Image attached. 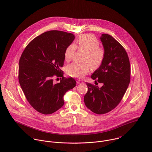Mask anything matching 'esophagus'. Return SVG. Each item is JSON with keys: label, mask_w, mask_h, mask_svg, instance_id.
I'll return each mask as SVG.
<instances>
[{"label": "esophagus", "mask_w": 152, "mask_h": 152, "mask_svg": "<svg viewBox=\"0 0 152 152\" xmlns=\"http://www.w3.org/2000/svg\"><path fill=\"white\" fill-rule=\"evenodd\" d=\"M83 83V82L82 81V80H79L77 81V84H82V83Z\"/></svg>", "instance_id": "34e87169"}]
</instances>
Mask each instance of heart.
I'll return each mask as SVG.
<instances>
[{
  "instance_id": "heart-1",
  "label": "heart",
  "mask_w": 152,
  "mask_h": 152,
  "mask_svg": "<svg viewBox=\"0 0 152 152\" xmlns=\"http://www.w3.org/2000/svg\"><path fill=\"white\" fill-rule=\"evenodd\" d=\"M99 46V41L91 34H82L79 36L75 45L71 44L67 46L64 52L65 59L67 62L72 60L76 48L86 51L84 63L74 62L69 65L66 68L68 75L82 78L90 72L91 67L94 69L99 68L105 58V51Z\"/></svg>"
}]
</instances>
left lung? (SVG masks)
<instances>
[{
	"label": "left lung",
	"mask_w": 152,
	"mask_h": 152,
	"mask_svg": "<svg viewBox=\"0 0 152 152\" xmlns=\"http://www.w3.org/2000/svg\"><path fill=\"white\" fill-rule=\"evenodd\" d=\"M100 39L105 58L91 77L102 86L86 83L88 91L84 97L86 106L97 114H106L118 105L131 80L129 59L124 48L109 34H102Z\"/></svg>",
	"instance_id": "left-lung-1"
}]
</instances>
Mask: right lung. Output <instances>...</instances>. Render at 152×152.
Here are the masks:
<instances>
[{
    "label": "right lung",
    "mask_w": 152,
    "mask_h": 152,
    "mask_svg": "<svg viewBox=\"0 0 152 152\" xmlns=\"http://www.w3.org/2000/svg\"><path fill=\"white\" fill-rule=\"evenodd\" d=\"M75 37L73 34L52 30L33 39L23 52L18 63V80L30 104L38 112L51 114L64 104V96L76 86L72 77H63L64 52ZM54 75L62 77L58 84Z\"/></svg>",
    "instance_id": "add662e5"
}]
</instances>
